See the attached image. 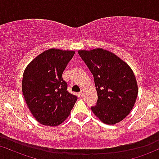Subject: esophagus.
I'll list each match as a JSON object with an SVG mask.
<instances>
[{"mask_svg": "<svg viewBox=\"0 0 159 159\" xmlns=\"http://www.w3.org/2000/svg\"><path fill=\"white\" fill-rule=\"evenodd\" d=\"M84 94H85V91L84 90H82L81 92H80V93L81 97H83V96H84Z\"/></svg>", "mask_w": 159, "mask_h": 159, "instance_id": "esophagus-1", "label": "esophagus"}]
</instances>
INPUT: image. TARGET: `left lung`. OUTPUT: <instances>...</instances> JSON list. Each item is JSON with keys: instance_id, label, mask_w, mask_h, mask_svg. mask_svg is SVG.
I'll use <instances>...</instances> for the list:
<instances>
[{"instance_id": "1", "label": "left lung", "mask_w": 159, "mask_h": 159, "mask_svg": "<svg viewBox=\"0 0 159 159\" xmlns=\"http://www.w3.org/2000/svg\"><path fill=\"white\" fill-rule=\"evenodd\" d=\"M78 53L94 76L98 101L91 107L93 113L105 124L121 122L131 111L138 93L132 69L116 55L101 48Z\"/></svg>"}]
</instances>
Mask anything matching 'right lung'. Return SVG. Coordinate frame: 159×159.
Here are the masks:
<instances>
[{
  "mask_svg": "<svg viewBox=\"0 0 159 159\" xmlns=\"http://www.w3.org/2000/svg\"><path fill=\"white\" fill-rule=\"evenodd\" d=\"M74 51L50 49L28 64L23 74L22 93L35 119L56 127L70 115L77 97L67 92L62 74Z\"/></svg>",
  "mask_w": 159,
  "mask_h": 159,
  "instance_id": "1",
  "label": "right lung"
}]
</instances>
